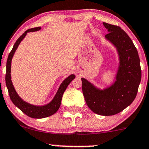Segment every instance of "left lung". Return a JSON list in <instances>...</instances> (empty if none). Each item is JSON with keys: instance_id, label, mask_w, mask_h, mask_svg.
Instances as JSON below:
<instances>
[{"instance_id": "1", "label": "left lung", "mask_w": 149, "mask_h": 149, "mask_svg": "<svg viewBox=\"0 0 149 149\" xmlns=\"http://www.w3.org/2000/svg\"><path fill=\"white\" fill-rule=\"evenodd\" d=\"M109 33L105 35L117 48L120 65L116 81L105 90H99L82 78V89L86 103L94 113L111 116L119 113L132 103L141 81L140 60L131 39L119 26L103 23Z\"/></svg>"}]
</instances>
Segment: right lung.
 I'll list each match as a JSON object with an SVG mask.
<instances>
[{"mask_svg":"<svg viewBox=\"0 0 149 149\" xmlns=\"http://www.w3.org/2000/svg\"><path fill=\"white\" fill-rule=\"evenodd\" d=\"M40 27H37V28H33L31 29L27 30L25 31V33L17 39V42H15L14 45L12 48L11 52L8 55V60H7L6 64V74H5V83L8 87V90L9 95H10V99L12 100V103L17 106L18 108H19L22 111L24 114H26L27 116L30 117L35 118V119H41V118H45L48 116L55 114V112L58 110L59 107L61 105V101L62 98V95H63L64 91L67 89V86L69 85V83L75 78L74 75H71L64 80L63 82L61 84L60 88L57 91L56 95L53 98V100L51 103L48 105H44V106H35V105H30V104L23 101L21 98L18 96V94L16 92L14 89L13 85L12 83L11 80V75H10V71H11V62L12 58L13 57V55L16 50L20 44L21 41L24 38L25 36L26 35L27 33L28 32L37 31L40 30Z\"/></svg>","mask_w":149,"mask_h":149,"instance_id":"obj_1","label":"right lung"}]
</instances>
